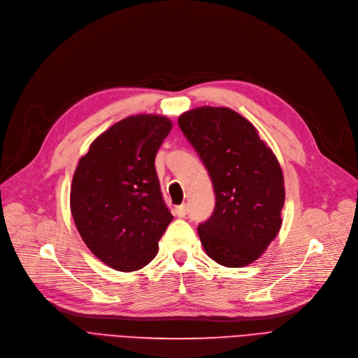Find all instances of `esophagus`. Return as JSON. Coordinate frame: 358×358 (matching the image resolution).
<instances>
[{"instance_id":"1","label":"esophagus","mask_w":358,"mask_h":358,"mask_svg":"<svg viewBox=\"0 0 358 358\" xmlns=\"http://www.w3.org/2000/svg\"><path fill=\"white\" fill-rule=\"evenodd\" d=\"M187 211H188V208H187V204H181V206L176 207V215H177V217H180V218L185 217Z\"/></svg>"}]
</instances>
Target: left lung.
<instances>
[{"label": "left lung", "instance_id": "left-lung-1", "mask_svg": "<svg viewBox=\"0 0 358 358\" xmlns=\"http://www.w3.org/2000/svg\"><path fill=\"white\" fill-rule=\"evenodd\" d=\"M178 125L214 185V213L199 225L207 255L230 268L254 263L282 224L285 188L275 154L257 128L229 107L192 108L178 117Z\"/></svg>", "mask_w": 358, "mask_h": 358}]
</instances>
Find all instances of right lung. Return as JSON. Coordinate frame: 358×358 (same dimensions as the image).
<instances>
[{"instance_id":"obj_1","label":"right lung","mask_w":358,"mask_h":358,"mask_svg":"<svg viewBox=\"0 0 358 358\" xmlns=\"http://www.w3.org/2000/svg\"><path fill=\"white\" fill-rule=\"evenodd\" d=\"M171 128L166 115H129L96 137L77 164L70 192L76 227L90 251L117 271L145 267L173 221L154 166Z\"/></svg>"}]
</instances>
